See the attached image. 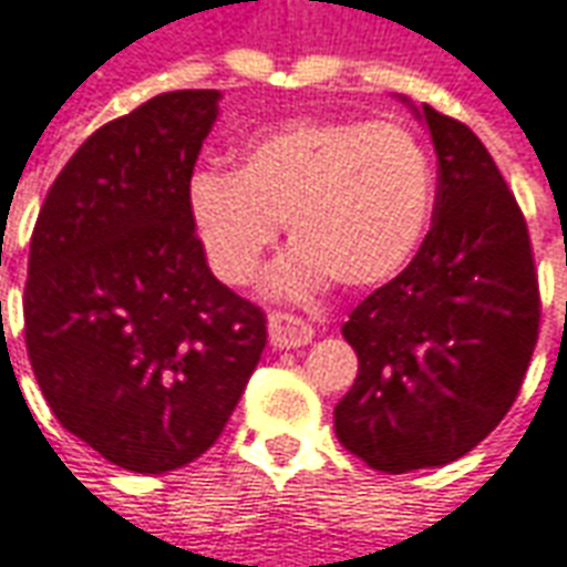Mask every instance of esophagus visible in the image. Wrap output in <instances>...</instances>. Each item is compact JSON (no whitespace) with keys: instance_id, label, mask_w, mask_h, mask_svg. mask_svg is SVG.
I'll use <instances>...</instances> for the list:
<instances>
[{"instance_id":"obj_1","label":"esophagus","mask_w":567,"mask_h":567,"mask_svg":"<svg viewBox=\"0 0 567 567\" xmlns=\"http://www.w3.org/2000/svg\"><path fill=\"white\" fill-rule=\"evenodd\" d=\"M267 328H270V343L272 349H297V346H309L312 343V324H307L303 319H297V316H288V312H272L270 321H267Z\"/></svg>"}]
</instances>
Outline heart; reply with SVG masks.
Returning a JSON list of instances; mask_svg holds the SVG:
<instances>
[{
	"instance_id": "obj_1",
	"label": "heart",
	"mask_w": 567,
	"mask_h": 567,
	"mask_svg": "<svg viewBox=\"0 0 567 567\" xmlns=\"http://www.w3.org/2000/svg\"><path fill=\"white\" fill-rule=\"evenodd\" d=\"M434 209L425 142L401 121L295 117L255 133L236 169L203 166L187 182V215L224 285H248L279 239L295 246L264 279L270 297L316 295L394 279L413 260Z\"/></svg>"
}]
</instances>
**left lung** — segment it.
<instances>
[{
    "label": "left lung",
    "instance_id": "8db88e82",
    "mask_svg": "<svg viewBox=\"0 0 567 567\" xmlns=\"http://www.w3.org/2000/svg\"><path fill=\"white\" fill-rule=\"evenodd\" d=\"M410 112L437 151L434 221L416 258L343 324L355 385L333 406L346 450L385 474L440 467L488 437L537 343L528 227L486 145L431 105Z\"/></svg>",
    "mask_w": 567,
    "mask_h": 567
}]
</instances>
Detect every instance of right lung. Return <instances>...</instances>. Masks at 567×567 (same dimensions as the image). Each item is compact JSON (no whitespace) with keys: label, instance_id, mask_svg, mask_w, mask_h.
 <instances>
[{"label":"right lung","instance_id":"add662e5","mask_svg":"<svg viewBox=\"0 0 567 567\" xmlns=\"http://www.w3.org/2000/svg\"><path fill=\"white\" fill-rule=\"evenodd\" d=\"M218 100L161 93L96 130L32 230V373L60 425L133 474L209 450L267 346L264 312L212 276L187 215Z\"/></svg>","mask_w":567,"mask_h":567}]
</instances>
